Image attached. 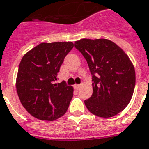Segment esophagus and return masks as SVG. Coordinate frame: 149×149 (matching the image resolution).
Wrapping results in <instances>:
<instances>
[{"instance_id": "34e87169", "label": "esophagus", "mask_w": 149, "mask_h": 149, "mask_svg": "<svg viewBox=\"0 0 149 149\" xmlns=\"http://www.w3.org/2000/svg\"><path fill=\"white\" fill-rule=\"evenodd\" d=\"M82 84H76V85H74V88H75L76 89H79L81 87H82Z\"/></svg>"}]
</instances>
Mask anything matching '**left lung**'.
<instances>
[{
    "label": "left lung",
    "instance_id": "obj_1",
    "mask_svg": "<svg viewBox=\"0 0 149 149\" xmlns=\"http://www.w3.org/2000/svg\"><path fill=\"white\" fill-rule=\"evenodd\" d=\"M74 47L86 60L93 74V94L85 104L98 117L110 118L128 105L135 87V70L129 56L108 39L83 38Z\"/></svg>",
    "mask_w": 149,
    "mask_h": 149
}]
</instances>
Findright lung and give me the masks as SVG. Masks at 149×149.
<instances>
[{
    "label": "right lung",
    "mask_w": 149,
    "mask_h": 149,
    "mask_svg": "<svg viewBox=\"0 0 149 149\" xmlns=\"http://www.w3.org/2000/svg\"><path fill=\"white\" fill-rule=\"evenodd\" d=\"M70 41L41 43L26 53L19 66L16 91L31 116L53 121L63 116L73 97L74 89L57 80L60 66L73 49Z\"/></svg>",
    "instance_id": "obj_1"
}]
</instances>
